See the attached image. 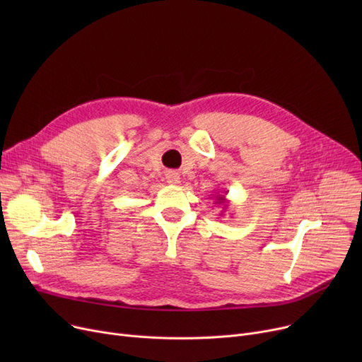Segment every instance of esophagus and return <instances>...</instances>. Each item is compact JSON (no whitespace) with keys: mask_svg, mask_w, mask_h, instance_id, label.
Instances as JSON below:
<instances>
[{"mask_svg":"<svg viewBox=\"0 0 362 362\" xmlns=\"http://www.w3.org/2000/svg\"><path fill=\"white\" fill-rule=\"evenodd\" d=\"M165 179L170 185H176L180 182V176H179V173H176V171H168V173L165 175Z\"/></svg>","mask_w":362,"mask_h":362,"instance_id":"obj_1","label":"esophagus"}]
</instances>
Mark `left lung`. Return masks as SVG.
Here are the masks:
<instances>
[{"instance_id": "obj_1", "label": "left lung", "mask_w": 362, "mask_h": 362, "mask_svg": "<svg viewBox=\"0 0 362 362\" xmlns=\"http://www.w3.org/2000/svg\"><path fill=\"white\" fill-rule=\"evenodd\" d=\"M226 194H227V192L224 191V195H226ZM224 195H220L218 192H216V195H211V197H214V204H216V205L221 206V205L223 204V206L221 207L223 208V210H227V208H229V205H230V204H229V201L226 199V197H224ZM223 214H224V213L221 211V214H220V216H223Z\"/></svg>"}]
</instances>
